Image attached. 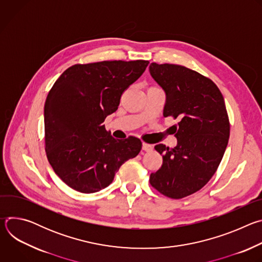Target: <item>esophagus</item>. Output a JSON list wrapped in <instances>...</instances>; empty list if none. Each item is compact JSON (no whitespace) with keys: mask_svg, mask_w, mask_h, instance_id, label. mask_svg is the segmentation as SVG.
I'll return each mask as SVG.
<instances>
[{"mask_svg":"<svg viewBox=\"0 0 262 262\" xmlns=\"http://www.w3.org/2000/svg\"><path fill=\"white\" fill-rule=\"evenodd\" d=\"M152 145H150V144H147V143H143L142 144V149L144 151H146V152H149V151H151L152 150Z\"/></svg>","mask_w":262,"mask_h":262,"instance_id":"esophagus-1","label":"esophagus"}]
</instances>
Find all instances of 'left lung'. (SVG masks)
Returning <instances> with one entry per match:
<instances>
[{"mask_svg":"<svg viewBox=\"0 0 262 262\" xmlns=\"http://www.w3.org/2000/svg\"><path fill=\"white\" fill-rule=\"evenodd\" d=\"M149 72L166 93L164 117L180 120L177 145L155 146L163 165L149 181L161 194L181 199L201 190L223 159L230 134L225 101L210 79L190 68L151 63Z\"/></svg>","mask_w":262,"mask_h":262,"instance_id":"left-lung-1","label":"left lung"}]
</instances>
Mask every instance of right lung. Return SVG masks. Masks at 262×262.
<instances>
[{"label": "right lung", "instance_id": "right-lung-1", "mask_svg": "<svg viewBox=\"0 0 262 262\" xmlns=\"http://www.w3.org/2000/svg\"><path fill=\"white\" fill-rule=\"evenodd\" d=\"M148 61L76 64L56 81L45 104L46 152L55 173L71 189L98 192L111 184L142 142L116 140L103 121L116 112L122 93L145 71Z\"/></svg>", "mask_w": 262, "mask_h": 262}]
</instances>
